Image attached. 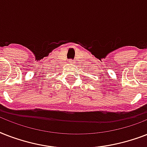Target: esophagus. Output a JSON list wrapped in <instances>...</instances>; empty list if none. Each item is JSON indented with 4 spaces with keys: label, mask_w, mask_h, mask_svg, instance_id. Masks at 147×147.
Listing matches in <instances>:
<instances>
[{
    "label": "esophagus",
    "mask_w": 147,
    "mask_h": 147,
    "mask_svg": "<svg viewBox=\"0 0 147 147\" xmlns=\"http://www.w3.org/2000/svg\"><path fill=\"white\" fill-rule=\"evenodd\" d=\"M69 62H70V63H71V64H73V63H74V60L70 59V60H69Z\"/></svg>",
    "instance_id": "34e87169"
}]
</instances>
